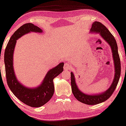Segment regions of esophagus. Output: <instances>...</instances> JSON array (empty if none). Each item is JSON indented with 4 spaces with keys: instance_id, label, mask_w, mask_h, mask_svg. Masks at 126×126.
Returning <instances> with one entry per match:
<instances>
[{
    "instance_id": "obj_1",
    "label": "esophagus",
    "mask_w": 126,
    "mask_h": 126,
    "mask_svg": "<svg viewBox=\"0 0 126 126\" xmlns=\"http://www.w3.org/2000/svg\"><path fill=\"white\" fill-rule=\"evenodd\" d=\"M72 68V66L71 65L70 63H66L64 65V69L65 70H70Z\"/></svg>"
}]
</instances>
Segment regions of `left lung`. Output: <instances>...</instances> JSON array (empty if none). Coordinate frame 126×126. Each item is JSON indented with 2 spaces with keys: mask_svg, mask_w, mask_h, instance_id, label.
Segmentation results:
<instances>
[{
  "mask_svg": "<svg viewBox=\"0 0 126 126\" xmlns=\"http://www.w3.org/2000/svg\"><path fill=\"white\" fill-rule=\"evenodd\" d=\"M90 33L100 34L102 38L107 43L111 48L114 67V76L113 82L108 89L104 92L95 94H89L80 90L76 82L74 74L73 72H71V85L72 92L77 100L88 105H95L106 101L113 94L118 83L121 74V63L116 40L105 26L100 22L96 21L92 24Z\"/></svg>",
  "mask_w": 126,
  "mask_h": 126,
  "instance_id": "obj_1",
  "label": "left lung"
}]
</instances>
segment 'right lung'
Returning a JSON list of instances; mask_svg holds the SVG:
<instances>
[{"instance_id":"1","label":"right lung","mask_w":126,"mask_h":126,"mask_svg":"<svg viewBox=\"0 0 126 126\" xmlns=\"http://www.w3.org/2000/svg\"><path fill=\"white\" fill-rule=\"evenodd\" d=\"M42 33L43 30L32 23L25 24L11 37L4 53V63L8 86L16 97L32 107H40L47 103L54 93L53 79L63 71L64 63H60L47 72L42 83L36 87H28L18 81L13 67V54L17 41L26 34Z\"/></svg>"}]
</instances>
